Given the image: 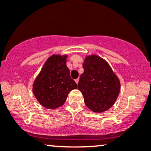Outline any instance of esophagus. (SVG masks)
Wrapping results in <instances>:
<instances>
[{"instance_id":"esophagus-1","label":"esophagus","mask_w":151,"mask_h":151,"mask_svg":"<svg viewBox=\"0 0 151 151\" xmlns=\"http://www.w3.org/2000/svg\"><path fill=\"white\" fill-rule=\"evenodd\" d=\"M75 81H76V84H78V82H79V79H78V78H77V79L75 80Z\"/></svg>"}]
</instances>
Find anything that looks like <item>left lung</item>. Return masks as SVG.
Returning a JSON list of instances; mask_svg holds the SVG:
<instances>
[{
  "label": "left lung",
  "mask_w": 151,
  "mask_h": 151,
  "mask_svg": "<svg viewBox=\"0 0 151 151\" xmlns=\"http://www.w3.org/2000/svg\"><path fill=\"white\" fill-rule=\"evenodd\" d=\"M83 68L78 85L85 105L94 112L107 110L120 92L119 78L105 60L94 55L86 57Z\"/></svg>",
  "instance_id": "obj_1"
}]
</instances>
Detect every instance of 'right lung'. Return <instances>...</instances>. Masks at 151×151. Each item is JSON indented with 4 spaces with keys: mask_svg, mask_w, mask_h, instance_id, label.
<instances>
[{
    "mask_svg": "<svg viewBox=\"0 0 151 151\" xmlns=\"http://www.w3.org/2000/svg\"><path fill=\"white\" fill-rule=\"evenodd\" d=\"M66 55L50 56L33 84V93L39 103L48 109H55L65 103L68 93L78 85L70 76Z\"/></svg>",
    "mask_w": 151,
    "mask_h": 151,
    "instance_id": "right-lung-1",
    "label": "right lung"
}]
</instances>
